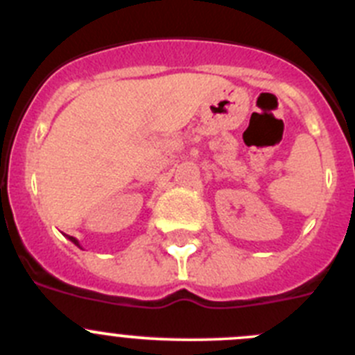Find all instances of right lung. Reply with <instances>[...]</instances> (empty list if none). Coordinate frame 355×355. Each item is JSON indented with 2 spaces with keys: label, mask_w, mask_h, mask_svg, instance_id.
I'll return each instance as SVG.
<instances>
[{
  "label": "right lung",
  "mask_w": 355,
  "mask_h": 355,
  "mask_svg": "<svg viewBox=\"0 0 355 355\" xmlns=\"http://www.w3.org/2000/svg\"><path fill=\"white\" fill-rule=\"evenodd\" d=\"M69 238V240H71L72 241V243H74V245H76V247H80V249H81V245H80V241H78L76 240V238H74V236H67Z\"/></svg>",
  "instance_id": "add662e5"
}]
</instances>
